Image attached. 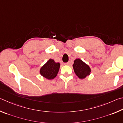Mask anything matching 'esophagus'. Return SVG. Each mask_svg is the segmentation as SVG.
Returning a JSON list of instances; mask_svg holds the SVG:
<instances>
[{
  "label": "esophagus",
  "mask_w": 123,
  "mask_h": 123,
  "mask_svg": "<svg viewBox=\"0 0 123 123\" xmlns=\"http://www.w3.org/2000/svg\"><path fill=\"white\" fill-rule=\"evenodd\" d=\"M70 64V62H68V63H64V65H69Z\"/></svg>",
  "instance_id": "1"
}]
</instances>
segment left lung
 Segmentation results:
<instances>
[{
  "mask_svg": "<svg viewBox=\"0 0 123 123\" xmlns=\"http://www.w3.org/2000/svg\"><path fill=\"white\" fill-rule=\"evenodd\" d=\"M75 74L80 79H84L91 72V69L89 66L80 59H76L73 65Z\"/></svg>",
  "mask_w": 123,
  "mask_h": 123,
  "instance_id": "left-lung-1",
  "label": "left lung"
}]
</instances>
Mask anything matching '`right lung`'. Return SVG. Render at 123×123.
Returning <instances> with one entry per match:
<instances>
[{"label": "right lung", "instance_id": "right-lung-1", "mask_svg": "<svg viewBox=\"0 0 123 123\" xmlns=\"http://www.w3.org/2000/svg\"><path fill=\"white\" fill-rule=\"evenodd\" d=\"M59 68V63H55L54 60L50 59L40 68V74L46 79H52L57 76Z\"/></svg>", "mask_w": 123, "mask_h": 123}]
</instances>
